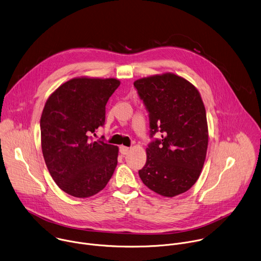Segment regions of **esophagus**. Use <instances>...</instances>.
<instances>
[{"label":"esophagus","mask_w":261,"mask_h":261,"mask_svg":"<svg viewBox=\"0 0 261 261\" xmlns=\"http://www.w3.org/2000/svg\"><path fill=\"white\" fill-rule=\"evenodd\" d=\"M119 151L122 155H126L128 152H129V148L128 147H125V146H120L119 147Z\"/></svg>","instance_id":"esophagus-1"}]
</instances>
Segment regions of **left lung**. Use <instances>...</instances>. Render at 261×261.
<instances>
[{"label":"left lung","mask_w":261,"mask_h":261,"mask_svg":"<svg viewBox=\"0 0 261 261\" xmlns=\"http://www.w3.org/2000/svg\"><path fill=\"white\" fill-rule=\"evenodd\" d=\"M149 112L150 138L162 139L146 149L147 161L139 175L143 183L163 196L190 189L204 164L209 134L198 90L173 73L153 75L134 82Z\"/></svg>","instance_id":"1"}]
</instances>
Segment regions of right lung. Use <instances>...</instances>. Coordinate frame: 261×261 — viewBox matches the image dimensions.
Listing matches in <instances>:
<instances>
[{"mask_svg":"<svg viewBox=\"0 0 261 261\" xmlns=\"http://www.w3.org/2000/svg\"><path fill=\"white\" fill-rule=\"evenodd\" d=\"M120 85L115 78H73L52 92L40 127L47 169L57 185L75 197L106 187L117 166L118 147L89 135L105 123L106 103Z\"/></svg>","mask_w":261,"mask_h":261,"instance_id":"obj_1","label":"right lung"}]
</instances>
